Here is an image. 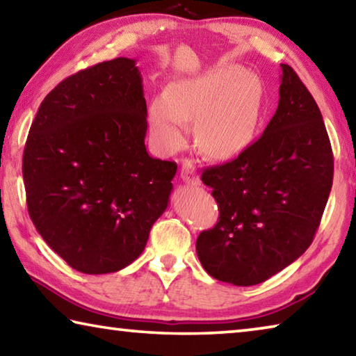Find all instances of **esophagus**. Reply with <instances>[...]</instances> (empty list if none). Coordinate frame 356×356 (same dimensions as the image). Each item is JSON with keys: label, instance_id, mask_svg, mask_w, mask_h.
Returning <instances> with one entry per match:
<instances>
[{"label": "esophagus", "instance_id": "esophagus-1", "mask_svg": "<svg viewBox=\"0 0 356 356\" xmlns=\"http://www.w3.org/2000/svg\"><path fill=\"white\" fill-rule=\"evenodd\" d=\"M180 177H182L185 184H188L191 186H196V185L201 184V180L196 174L195 166H193L190 160H185L182 163V170H180Z\"/></svg>", "mask_w": 356, "mask_h": 356}]
</instances>
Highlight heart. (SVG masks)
Returning <instances> with one entry per match:
<instances>
[{
  "label": "heart",
  "mask_w": 356,
  "mask_h": 356,
  "mask_svg": "<svg viewBox=\"0 0 356 356\" xmlns=\"http://www.w3.org/2000/svg\"><path fill=\"white\" fill-rule=\"evenodd\" d=\"M261 108V80L225 67L168 84L165 95L150 102L147 124L155 146L171 154L185 146L186 122L195 120L197 147L212 159H231L251 143Z\"/></svg>",
  "instance_id": "b5f03b06"
}]
</instances>
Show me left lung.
<instances>
[{
    "label": "left lung",
    "mask_w": 356,
    "mask_h": 356,
    "mask_svg": "<svg viewBox=\"0 0 356 356\" xmlns=\"http://www.w3.org/2000/svg\"><path fill=\"white\" fill-rule=\"evenodd\" d=\"M281 70L278 108L262 136L201 177L220 216L197 237V257L234 286L267 281L309 248L333 185L321 110L291 65Z\"/></svg>",
    "instance_id": "1"
}]
</instances>
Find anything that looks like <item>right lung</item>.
<instances>
[{"mask_svg": "<svg viewBox=\"0 0 356 356\" xmlns=\"http://www.w3.org/2000/svg\"><path fill=\"white\" fill-rule=\"evenodd\" d=\"M135 64L116 58L65 78L40 104L25 144L29 216L81 273L119 272L140 257L170 202L177 165L147 154Z\"/></svg>", "mask_w": 356, "mask_h": 356, "instance_id": "obj_1", "label": "right lung"}]
</instances>
